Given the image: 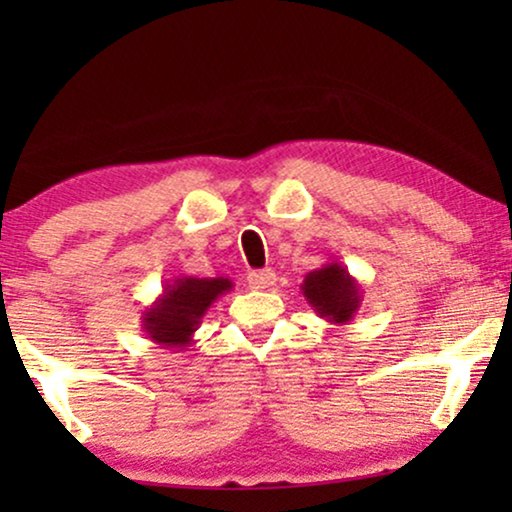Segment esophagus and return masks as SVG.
I'll return each instance as SVG.
<instances>
[{
  "instance_id": "obj_1",
  "label": "esophagus",
  "mask_w": 512,
  "mask_h": 512,
  "mask_svg": "<svg viewBox=\"0 0 512 512\" xmlns=\"http://www.w3.org/2000/svg\"><path fill=\"white\" fill-rule=\"evenodd\" d=\"M247 284H249V289H256V291L270 289V286L275 284V272H272L270 268L249 272V277H247Z\"/></svg>"
}]
</instances>
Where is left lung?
I'll use <instances>...</instances> for the list:
<instances>
[{
	"label": "left lung",
	"mask_w": 512,
	"mask_h": 512,
	"mask_svg": "<svg viewBox=\"0 0 512 512\" xmlns=\"http://www.w3.org/2000/svg\"><path fill=\"white\" fill-rule=\"evenodd\" d=\"M300 291L312 310L331 324H349L363 300L361 284L338 261H328L307 272Z\"/></svg>",
	"instance_id": "obj_1"
}]
</instances>
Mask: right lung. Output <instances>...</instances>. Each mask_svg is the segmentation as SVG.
<instances>
[{"label": "right lung", "mask_w": 512, "mask_h": 512, "mask_svg": "<svg viewBox=\"0 0 512 512\" xmlns=\"http://www.w3.org/2000/svg\"><path fill=\"white\" fill-rule=\"evenodd\" d=\"M233 291L228 277H177L142 312L146 338L160 347L184 349L193 342L214 300Z\"/></svg>", "instance_id": "right-lung-1"}]
</instances>
